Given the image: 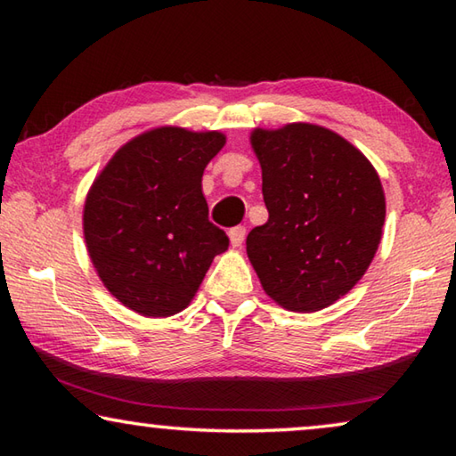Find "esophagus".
Segmentation results:
<instances>
[{
  "label": "esophagus",
  "mask_w": 456,
  "mask_h": 456,
  "mask_svg": "<svg viewBox=\"0 0 456 456\" xmlns=\"http://www.w3.org/2000/svg\"><path fill=\"white\" fill-rule=\"evenodd\" d=\"M245 235H247V229L243 225H237L229 231V239H231V245L233 247H241L245 241Z\"/></svg>",
  "instance_id": "34e87169"
}]
</instances>
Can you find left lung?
<instances>
[{
    "instance_id": "8db88e82",
    "label": "left lung",
    "mask_w": 456,
    "mask_h": 456,
    "mask_svg": "<svg viewBox=\"0 0 456 456\" xmlns=\"http://www.w3.org/2000/svg\"><path fill=\"white\" fill-rule=\"evenodd\" d=\"M265 225L247 235L269 297L291 312H318L348 293L372 264L386 200L374 167L328 128H257Z\"/></svg>"
}]
</instances>
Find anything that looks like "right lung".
<instances>
[{"label": "right lung", "instance_id": "1", "mask_svg": "<svg viewBox=\"0 0 456 456\" xmlns=\"http://www.w3.org/2000/svg\"><path fill=\"white\" fill-rule=\"evenodd\" d=\"M225 136L154 128L122 146L84 205V237L100 280L151 318L184 310L229 247L209 221L200 176Z\"/></svg>", "mask_w": 456, "mask_h": 456}]
</instances>
